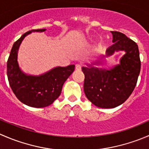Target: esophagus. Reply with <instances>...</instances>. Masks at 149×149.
I'll use <instances>...</instances> for the list:
<instances>
[{
	"label": "esophagus",
	"mask_w": 149,
	"mask_h": 149,
	"mask_svg": "<svg viewBox=\"0 0 149 149\" xmlns=\"http://www.w3.org/2000/svg\"><path fill=\"white\" fill-rule=\"evenodd\" d=\"M81 65L80 64H76V70H81Z\"/></svg>",
	"instance_id": "34e87169"
}]
</instances>
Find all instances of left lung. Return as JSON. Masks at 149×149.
Instances as JSON below:
<instances>
[{"mask_svg": "<svg viewBox=\"0 0 149 149\" xmlns=\"http://www.w3.org/2000/svg\"><path fill=\"white\" fill-rule=\"evenodd\" d=\"M113 45L107 49V55L125 50L120 64L110 70L83 67L85 79L84 90L91 103L101 108H114L126 101L134 90L141 70L138 45L120 31H111Z\"/></svg>", "mask_w": 149, "mask_h": 149, "instance_id": "left-lung-1", "label": "left lung"}]
</instances>
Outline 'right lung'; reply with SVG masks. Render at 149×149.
I'll return each mask as SVG.
<instances>
[{"instance_id":"1","label":"right lung","mask_w":149,"mask_h":149,"mask_svg":"<svg viewBox=\"0 0 149 149\" xmlns=\"http://www.w3.org/2000/svg\"><path fill=\"white\" fill-rule=\"evenodd\" d=\"M45 29H37L44 31ZM24 33L14 42L7 61V76L9 85L18 100L32 107H45L53 102L61 94L63 84L75 68L74 65L58 67L40 76H26L19 69L17 51L23 39L29 34Z\"/></svg>"}]
</instances>
